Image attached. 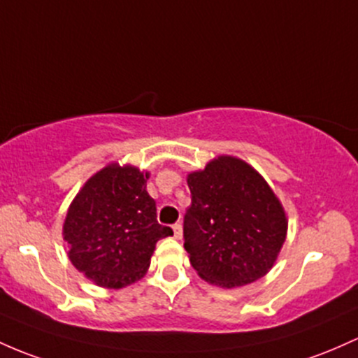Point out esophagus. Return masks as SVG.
I'll return each instance as SVG.
<instances>
[{
  "label": "esophagus",
  "instance_id": "34e87169",
  "mask_svg": "<svg viewBox=\"0 0 358 358\" xmlns=\"http://www.w3.org/2000/svg\"><path fill=\"white\" fill-rule=\"evenodd\" d=\"M173 234H175L176 239H182V236H183V227H182V224H180V222L173 224Z\"/></svg>",
  "mask_w": 358,
  "mask_h": 358
}]
</instances>
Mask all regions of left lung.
Returning <instances> with one entry per match:
<instances>
[{"label":"left lung","instance_id":"left-lung-1","mask_svg":"<svg viewBox=\"0 0 358 358\" xmlns=\"http://www.w3.org/2000/svg\"><path fill=\"white\" fill-rule=\"evenodd\" d=\"M192 206L183 217V246L203 280L236 287L273 266L287 219L272 188L245 161L221 156L187 178Z\"/></svg>","mask_w":358,"mask_h":358}]
</instances>
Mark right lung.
Returning a JSON list of instances; mask_svg holds the SVG:
<instances>
[{
	"label": "right lung",
	"mask_w": 358,
	"mask_h": 358,
	"mask_svg": "<svg viewBox=\"0 0 358 358\" xmlns=\"http://www.w3.org/2000/svg\"><path fill=\"white\" fill-rule=\"evenodd\" d=\"M148 173L108 164L85 183L64 221L69 260L101 287L120 289L146 273L156 243L171 236L156 221Z\"/></svg>",
	"instance_id": "obj_1"
}]
</instances>
